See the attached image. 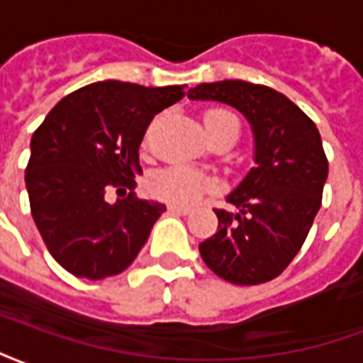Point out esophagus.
<instances>
[{
	"label": "esophagus",
	"mask_w": 363,
	"mask_h": 363,
	"mask_svg": "<svg viewBox=\"0 0 363 363\" xmlns=\"http://www.w3.org/2000/svg\"><path fill=\"white\" fill-rule=\"evenodd\" d=\"M169 212H173V213H179V216H189L192 210L190 208H186V206H174L171 204L169 206Z\"/></svg>",
	"instance_id": "esophagus-1"
}]
</instances>
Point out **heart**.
Here are the masks:
<instances>
[{
	"label": "heart",
	"instance_id": "1",
	"mask_svg": "<svg viewBox=\"0 0 363 363\" xmlns=\"http://www.w3.org/2000/svg\"><path fill=\"white\" fill-rule=\"evenodd\" d=\"M204 124L210 138H216L228 126L237 124V118L233 112L225 108H210L204 114ZM147 189L159 200L186 206L198 202L204 192L212 189V179L186 165H171L151 174Z\"/></svg>",
	"mask_w": 363,
	"mask_h": 363
}]
</instances>
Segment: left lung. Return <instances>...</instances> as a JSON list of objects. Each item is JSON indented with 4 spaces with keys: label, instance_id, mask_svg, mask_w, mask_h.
<instances>
[{
    "label": "left lung",
    "instance_id": "obj_1",
    "mask_svg": "<svg viewBox=\"0 0 363 363\" xmlns=\"http://www.w3.org/2000/svg\"><path fill=\"white\" fill-rule=\"evenodd\" d=\"M189 96L235 106L255 132L257 165L228 196L237 213L213 210L218 231L200 243L202 260L237 286L274 280L303 247L323 202L328 161L319 130L297 104L267 85L200 83Z\"/></svg>",
    "mask_w": 363,
    "mask_h": 363
}]
</instances>
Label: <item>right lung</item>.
I'll list each match as a JSON object with an SVG mask.
<instances>
[{
	"label": "right lung",
	"mask_w": 363,
	"mask_h": 363,
	"mask_svg": "<svg viewBox=\"0 0 363 363\" xmlns=\"http://www.w3.org/2000/svg\"><path fill=\"white\" fill-rule=\"evenodd\" d=\"M186 85L99 82L64 96L36 128L25 169L30 213L46 249L77 278L126 270L165 204L135 196L140 143L155 114ZM128 194L116 205L106 192Z\"/></svg>",
	"instance_id": "1"
}]
</instances>
